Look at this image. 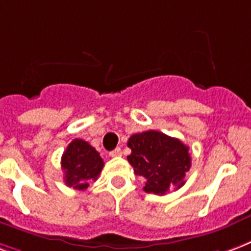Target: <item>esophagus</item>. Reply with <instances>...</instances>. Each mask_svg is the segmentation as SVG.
I'll list each match as a JSON object with an SVG mask.
<instances>
[{"instance_id":"1","label":"esophagus","mask_w":251,"mask_h":251,"mask_svg":"<svg viewBox=\"0 0 251 251\" xmlns=\"http://www.w3.org/2000/svg\"><path fill=\"white\" fill-rule=\"evenodd\" d=\"M109 155H110V157H113V158H116V157H121V155H122V151H121L120 148H117V149H114L113 151H110V153H109Z\"/></svg>"}]
</instances>
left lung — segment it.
<instances>
[{"label": "left lung", "instance_id": "obj_1", "mask_svg": "<svg viewBox=\"0 0 251 251\" xmlns=\"http://www.w3.org/2000/svg\"><path fill=\"white\" fill-rule=\"evenodd\" d=\"M127 146L131 149L127 161L135 174L144 177L146 193L163 196L185 183L192 158L189 148L179 140L149 130L131 135Z\"/></svg>", "mask_w": 251, "mask_h": 251}]
</instances>
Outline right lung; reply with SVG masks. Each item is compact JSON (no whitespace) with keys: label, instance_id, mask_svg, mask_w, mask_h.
<instances>
[{"label":"right lung","instance_id":"obj_1","mask_svg":"<svg viewBox=\"0 0 251 251\" xmlns=\"http://www.w3.org/2000/svg\"><path fill=\"white\" fill-rule=\"evenodd\" d=\"M65 183L77 190L88 189L89 182L96 181L103 168L100 153L83 140L75 138L65 150L61 158Z\"/></svg>","mask_w":251,"mask_h":251}]
</instances>
